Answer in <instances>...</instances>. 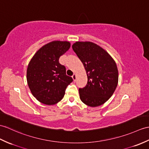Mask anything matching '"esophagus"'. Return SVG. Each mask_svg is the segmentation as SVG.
Returning a JSON list of instances; mask_svg holds the SVG:
<instances>
[{
    "instance_id": "obj_1",
    "label": "esophagus",
    "mask_w": 149,
    "mask_h": 149,
    "mask_svg": "<svg viewBox=\"0 0 149 149\" xmlns=\"http://www.w3.org/2000/svg\"><path fill=\"white\" fill-rule=\"evenodd\" d=\"M72 79H73V80H74V81H75L76 79H77V75H76V74L74 73V74H73V75L72 76Z\"/></svg>"
}]
</instances>
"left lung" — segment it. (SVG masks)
Segmentation results:
<instances>
[{
  "label": "left lung",
  "instance_id": "8db88e82",
  "mask_svg": "<svg viewBox=\"0 0 149 149\" xmlns=\"http://www.w3.org/2000/svg\"><path fill=\"white\" fill-rule=\"evenodd\" d=\"M72 49L84 65L88 83L79 89L81 101L91 107L105 103L111 97L118 84V70L112 56L96 44L77 41Z\"/></svg>",
  "mask_w": 149,
  "mask_h": 149
}]
</instances>
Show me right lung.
<instances>
[{
	"mask_svg": "<svg viewBox=\"0 0 149 149\" xmlns=\"http://www.w3.org/2000/svg\"><path fill=\"white\" fill-rule=\"evenodd\" d=\"M70 47L68 41L54 40L38 50L27 67V84L33 96L45 105H53L63 98L68 85L73 81L67 75L59 58Z\"/></svg>",
	"mask_w": 149,
	"mask_h": 149,
	"instance_id": "obj_1",
	"label": "right lung"
}]
</instances>
